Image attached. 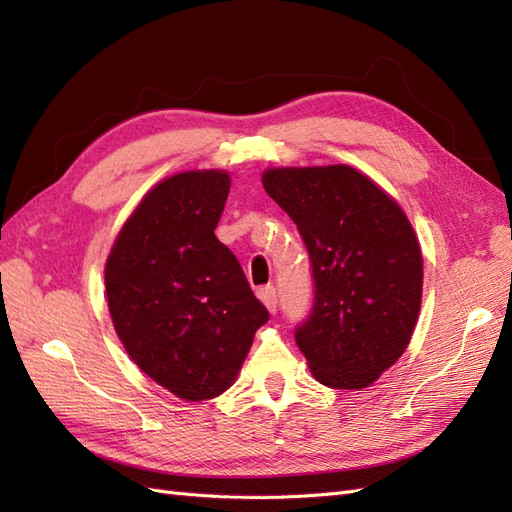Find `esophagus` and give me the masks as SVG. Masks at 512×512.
Returning a JSON list of instances; mask_svg holds the SVG:
<instances>
[{
    "mask_svg": "<svg viewBox=\"0 0 512 512\" xmlns=\"http://www.w3.org/2000/svg\"><path fill=\"white\" fill-rule=\"evenodd\" d=\"M257 297L262 299V303H264V306L268 308V312H270V314H275V312H277V292H275V288H273V286H264V288H259V290H257Z\"/></svg>",
    "mask_w": 512,
    "mask_h": 512,
    "instance_id": "obj_1",
    "label": "esophagus"
}]
</instances>
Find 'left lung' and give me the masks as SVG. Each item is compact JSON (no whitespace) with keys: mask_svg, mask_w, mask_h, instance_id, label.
I'll return each mask as SVG.
<instances>
[{"mask_svg":"<svg viewBox=\"0 0 512 512\" xmlns=\"http://www.w3.org/2000/svg\"><path fill=\"white\" fill-rule=\"evenodd\" d=\"M266 193L308 248L314 303L295 339L312 376L363 389L407 350L422 299V250L400 204L350 165L277 167Z\"/></svg>","mask_w":512,"mask_h":512,"instance_id":"8db88e82","label":"left lung"}]
</instances>
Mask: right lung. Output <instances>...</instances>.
Masks as SVG:
<instances>
[{"instance_id":"obj_1","label":"right lung","mask_w":512,"mask_h":512,"mask_svg":"<svg viewBox=\"0 0 512 512\" xmlns=\"http://www.w3.org/2000/svg\"><path fill=\"white\" fill-rule=\"evenodd\" d=\"M231 178L182 171L127 217L105 264L114 330L129 358L173 396L200 402L235 383L268 310L215 237Z\"/></svg>"}]
</instances>
